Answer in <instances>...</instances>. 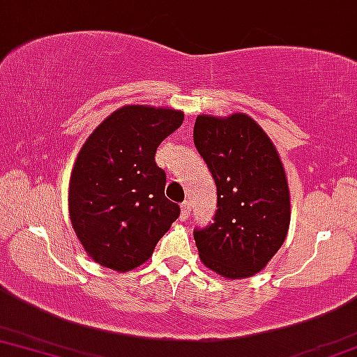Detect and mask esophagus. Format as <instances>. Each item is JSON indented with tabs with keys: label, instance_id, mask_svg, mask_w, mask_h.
I'll list each match as a JSON object with an SVG mask.
<instances>
[{
	"label": "esophagus",
	"instance_id": "esophagus-1",
	"mask_svg": "<svg viewBox=\"0 0 357 357\" xmlns=\"http://www.w3.org/2000/svg\"><path fill=\"white\" fill-rule=\"evenodd\" d=\"M189 214H191V204L186 201L181 204V215H179V218H181V220H186L189 218Z\"/></svg>",
	"mask_w": 357,
	"mask_h": 357
}]
</instances>
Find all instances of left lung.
Here are the masks:
<instances>
[{
  "label": "left lung",
  "instance_id": "8db88e82",
  "mask_svg": "<svg viewBox=\"0 0 357 357\" xmlns=\"http://www.w3.org/2000/svg\"><path fill=\"white\" fill-rule=\"evenodd\" d=\"M194 145L218 186L214 222L194 231L199 259L224 278L259 273L285 242L291 207L278 151L247 114L197 115Z\"/></svg>",
  "mask_w": 357,
  "mask_h": 357
}]
</instances>
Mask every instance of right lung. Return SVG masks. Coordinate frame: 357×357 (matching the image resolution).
<instances>
[{"label":"right lung","instance_id":"1","mask_svg":"<svg viewBox=\"0 0 357 357\" xmlns=\"http://www.w3.org/2000/svg\"><path fill=\"white\" fill-rule=\"evenodd\" d=\"M183 120V112L169 107L125 105L80 148L69 181L70 222L102 267L125 273L143 265L178 219L155 153Z\"/></svg>","mask_w":357,"mask_h":357}]
</instances>
